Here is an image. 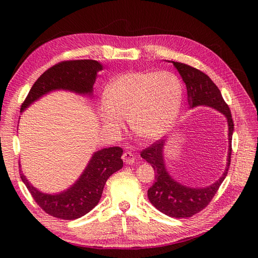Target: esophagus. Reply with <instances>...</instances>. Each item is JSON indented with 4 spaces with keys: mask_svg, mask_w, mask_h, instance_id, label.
<instances>
[{
    "mask_svg": "<svg viewBox=\"0 0 258 258\" xmlns=\"http://www.w3.org/2000/svg\"><path fill=\"white\" fill-rule=\"evenodd\" d=\"M122 158L125 164H127V165H131V164H133L135 162V156L132 152H124Z\"/></svg>",
    "mask_w": 258,
    "mask_h": 258,
    "instance_id": "1",
    "label": "esophagus"
}]
</instances>
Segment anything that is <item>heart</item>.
<instances>
[{
  "label": "heart",
  "instance_id": "b5f03b06",
  "mask_svg": "<svg viewBox=\"0 0 258 258\" xmlns=\"http://www.w3.org/2000/svg\"><path fill=\"white\" fill-rule=\"evenodd\" d=\"M183 86L176 75L132 71L118 75L104 91L100 117L109 130H119L123 118L138 138L154 141L172 128L182 104Z\"/></svg>",
  "mask_w": 258,
  "mask_h": 258
}]
</instances>
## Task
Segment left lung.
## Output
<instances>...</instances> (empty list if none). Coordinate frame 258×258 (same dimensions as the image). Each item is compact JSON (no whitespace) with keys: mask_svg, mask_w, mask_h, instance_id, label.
Masks as SVG:
<instances>
[{"mask_svg":"<svg viewBox=\"0 0 258 258\" xmlns=\"http://www.w3.org/2000/svg\"><path fill=\"white\" fill-rule=\"evenodd\" d=\"M178 73L182 76L187 90V102L189 107L201 105L210 106L217 109L225 115L228 123V156L226 169L220 179L215 183L203 188H193L182 185L173 179L166 171L164 164L163 150L165 141L158 140L151 146L141 152V156L151 164L154 168L155 182L147 190L150 202L158 211L166 214L167 216L175 218L191 217L195 214L203 211L210 204V202L220 188L223 180L225 179L229 165H231L232 155V136L234 131V123L229 107L224 101L221 91L215 83L203 73L187 64L172 62Z\"/></svg>","mask_w":258,"mask_h":258,"instance_id":"8db88e82","label":"left lung"}]
</instances>
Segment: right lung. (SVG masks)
I'll return each mask as SVG.
<instances>
[{"label": "right lung", "instance_id": "add662e5", "mask_svg": "<svg viewBox=\"0 0 258 258\" xmlns=\"http://www.w3.org/2000/svg\"><path fill=\"white\" fill-rule=\"evenodd\" d=\"M102 69V64L94 59H72L53 65L33 84L22 103L21 112L54 90L92 94L97 72ZM122 154L123 150L118 146L95 152L75 184L59 194H45L33 187L21 169L20 176L36 204L48 215L61 220H76L98 204L107 178L123 167Z\"/></svg>", "mask_w": 258, "mask_h": 258}]
</instances>
